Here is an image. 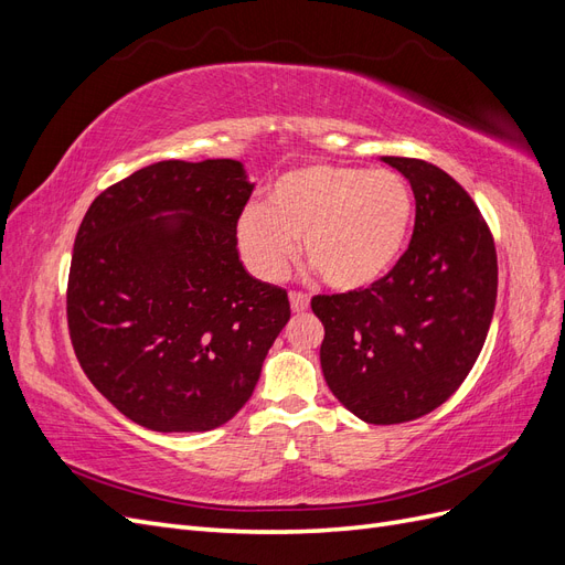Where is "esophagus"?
I'll return each instance as SVG.
<instances>
[{
  "instance_id": "esophagus-1",
  "label": "esophagus",
  "mask_w": 565,
  "mask_h": 565,
  "mask_svg": "<svg viewBox=\"0 0 565 565\" xmlns=\"http://www.w3.org/2000/svg\"><path fill=\"white\" fill-rule=\"evenodd\" d=\"M289 306H292L295 313H303V311H309L311 299L301 292H289Z\"/></svg>"
}]
</instances>
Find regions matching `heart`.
<instances>
[{
    "label": "heart",
    "mask_w": 565,
    "mask_h": 565,
    "mask_svg": "<svg viewBox=\"0 0 565 565\" xmlns=\"http://www.w3.org/2000/svg\"><path fill=\"white\" fill-rule=\"evenodd\" d=\"M415 224V195L393 169L303 164L270 183L264 207L237 218V243L264 278H282L301 237L303 259L339 292L382 280Z\"/></svg>",
    "instance_id": "heart-1"
}]
</instances>
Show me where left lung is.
Segmentation results:
<instances>
[{
    "label": "left lung",
    "instance_id": "left-lung-1",
    "mask_svg": "<svg viewBox=\"0 0 565 565\" xmlns=\"http://www.w3.org/2000/svg\"><path fill=\"white\" fill-rule=\"evenodd\" d=\"M407 179L415 231L382 280L313 297L324 324L320 367L334 398L367 424L429 415L467 380L498 299V254L481 212L450 174L380 158Z\"/></svg>",
    "mask_w": 565,
    "mask_h": 565
}]
</instances>
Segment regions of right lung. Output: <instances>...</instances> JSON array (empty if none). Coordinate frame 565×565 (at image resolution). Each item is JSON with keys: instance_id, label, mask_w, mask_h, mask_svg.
<instances>
[{"instance_id": "1", "label": "right lung", "mask_w": 565, "mask_h": 565, "mask_svg": "<svg viewBox=\"0 0 565 565\" xmlns=\"http://www.w3.org/2000/svg\"><path fill=\"white\" fill-rule=\"evenodd\" d=\"M254 191L228 158L148 164L82 218L67 278V328L89 382L160 434L235 417L289 320L287 292L237 252Z\"/></svg>"}]
</instances>
